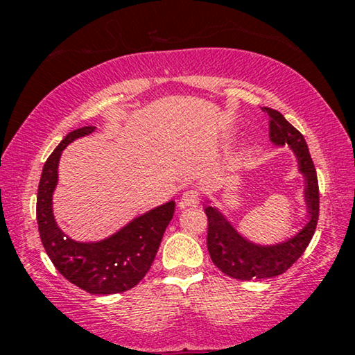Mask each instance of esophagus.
Instances as JSON below:
<instances>
[{
	"label": "esophagus",
	"mask_w": 355,
	"mask_h": 355,
	"mask_svg": "<svg viewBox=\"0 0 355 355\" xmlns=\"http://www.w3.org/2000/svg\"><path fill=\"white\" fill-rule=\"evenodd\" d=\"M200 202V194L197 191H184L180 200V208H188V207H197Z\"/></svg>",
	"instance_id": "1"
}]
</instances>
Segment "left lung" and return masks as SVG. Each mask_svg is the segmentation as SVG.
I'll return each instance as SVG.
<instances>
[{
    "instance_id": "left-lung-1",
    "label": "left lung",
    "mask_w": 355,
    "mask_h": 355,
    "mask_svg": "<svg viewBox=\"0 0 355 355\" xmlns=\"http://www.w3.org/2000/svg\"><path fill=\"white\" fill-rule=\"evenodd\" d=\"M269 116V139L277 147L290 146L296 155L299 172L305 178L304 199L309 222L299 233L279 244H255L244 238L218 208L205 205L208 216L207 245L213 263L228 277L238 280L268 279L284 274L304 254L313 238L320 216V189L316 169L304 136L271 107H263Z\"/></svg>"
}]
</instances>
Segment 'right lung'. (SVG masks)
<instances>
[{"label":"right lung","instance_id":"add662e5","mask_svg":"<svg viewBox=\"0 0 355 355\" xmlns=\"http://www.w3.org/2000/svg\"><path fill=\"white\" fill-rule=\"evenodd\" d=\"M94 131L95 127L71 131L48 156L39 182L35 211L42 244L61 275L91 294H116L136 286L148 272L166 227L173 218L175 202L137 216L101 241L80 243L65 235L53 214L59 159L70 142Z\"/></svg>","mask_w":355,"mask_h":355}]
</instances>
